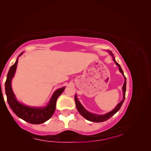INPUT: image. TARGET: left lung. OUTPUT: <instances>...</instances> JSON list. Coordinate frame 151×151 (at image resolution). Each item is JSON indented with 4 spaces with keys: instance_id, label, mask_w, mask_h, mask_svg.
<instances>
[{
    "instance_id": "1",
    "label": "left lung",
    "mask_w": 151,
    "mask_h": 151,
    "mask_svg": "<svg viewBox=\"0 0 151 151\" xmlns=\"http://www.w3.org/2000/svg\"><path fill=\"white\" fill-rule=\"evenodd\" d=\"M109 52H110V54H111L112 56V58H113V60L114 61V63H115L116 65L119 66L120 72L122 73V75H123L124 77V83L123 86H122V91H123V99H122V100L121 102H120V103L118 104H117V106L115 107V109L112 110V111L109 112H108V113H106L105 114H103V115H98V114L91 113V112H89L86 111V110L85 108H84L83 106L81 104L80 102H79V101L78 100V99H77V97H76V95L75 94V103H76V109H77L78 111L79 112V113H80L81 115L84 117V118H85L86 120H88V121H90L91 122H104V121H107V120L109 119L110 118H111V117L113 116L114 114L116 113V112H117L119 111V109H121L122 103H123L124 98H125V93H126V83H127L126 77H125L124 75L123 71H122L121 66H120L119 64L118 63H116V61L115 60V58H114V57H113V54H112L111 51H109Z\"/></svg>"
}]
</instances>
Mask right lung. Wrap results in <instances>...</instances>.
I'll return each instance as SVG.
<instances>
[{"instance_id": "right-lung-1", "label": "right lung", "mask_w": 151, "mask_h": 151, "mask_svg": "<svg viewBox=\"0 0 151 151\" xmlns=\"http://www.w3.org/2000/svg\"><path fill=\"white\" fill-rule=\"evenodd\" d=\"M22 54V52L19 56ZM18 64L17 60L10 68L5 82V92H6L7 102L15 114L26 122L30 124H42L51 118L56 109V103L58 97L65 91L64 86L56 91L51 97L50 102L45 107H30L20 103L16 99L11 87V81L14 75Z\"/></svg>"}]
</instances>
